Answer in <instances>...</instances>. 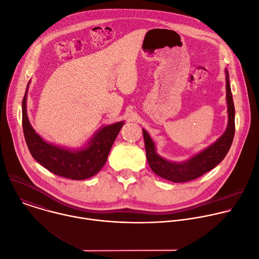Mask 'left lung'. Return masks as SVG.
I'll list each match as a JSON object with an SVG mask.
<instances>
[{"mask_svg":"<svg viewBox=\"0 0 259 259\" xmlns=\"http://www.w3.org/2000/svg\"><path fill=\"white\" fill-rule=\"evenodd\" d=\"M226 89L228 104V126L225 133L214 143L183 162H173L158 155L156 144L150 134L142 129L147 163L160 177L172 182L194 180L216 167L229 153L235 136V106L231 91L229 71L226 69Z\"/></svg>","mask_w":259,"mask_h":259,"instance_id":"1","label":"left lung"}]
</instances>
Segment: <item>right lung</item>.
<instances>
[{"instance_id":"obj_1","label":"right lung","mask_w":259,"mask_h":259,"mask_svg":"<svg viewBox=\"0 0 259 259\" xmlns=\"http://www.w3.org/2000/svg\"><path fill=\"white\" fill-rule=\"evenodd\" d=\"M29 82L22 100V128L28 150L33 159L50 172L75 180H84L97 174L104 166L124 121L109 124L97 130L79 149H66L45 141L29 123L26 97Z\"/></svg>"}]
</instances>
